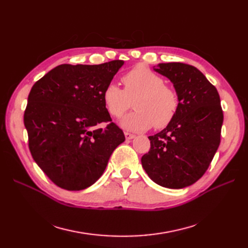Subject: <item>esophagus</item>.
<instances>
[{"label":"esophagus","instance_id":"esophagus-1","mask_svg":"<svg viewBox=\"0 0 248 248\" xmlns=\"http://www.w3.org/2000/svg\"><path fill=\"white\" fill-rule=\"evenodd\" d=\"M124 134H125L126 140H132V139L136 138V136H134L133 133H130V132H128V131H125Z\"/></svg>","mask_w":248,"mask_h":248}]
</instances>
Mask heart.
Here are the masks:
<instances>
[{
	"label": "heart",
	"instance_id": "heart-1",
	"mask_svg": "<svg viewBox=\"0 0 248 248\" xmlns=\"http://www.w3.org/2000/svg\"><path fill=\"white\" fill-rule=\"evenodd\" d=\"M124 89L109 82L103 91V101L109 114L122 117L132 107L136 111L122 119L121 125L129 130H144L150 127L161 129L175 119L180 108L177 90L164 84L159 74L137 66L122 77Z\"/></svg>",
	"mask_w": 248,
	"mask_h": 248
}]
</instances>
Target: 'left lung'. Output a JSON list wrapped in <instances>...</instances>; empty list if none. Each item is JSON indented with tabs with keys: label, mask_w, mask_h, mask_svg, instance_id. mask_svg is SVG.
<instances>
[{
	"label": "left lung",
	"mask_w": 248,
	"mask_h": 248,
	"mask_svg": "<svg viewBox=\"0 0 248 248\" xmlns=\"http://www.w3.org/2000/svg\"><path fill=\"white\" fill-rule=\"evenodd\" d=\"M154 70L174 84L180 108L170 125L149 137L151 148L141 164L158 185L184 188L202 177L219 147L223 122L219 94L191 65L161 63Z\"/></svg>",
	"instance_id": "left-lung-1"
}]
</instances>
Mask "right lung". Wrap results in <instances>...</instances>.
<instances>
[{
	"label": "right lung",
	"mask_w": 248,
	"mask_h": 248,
	"mask_svg": "<svg viewBox=\"0 0 248 248\" xmlns=\"http://www.w3.org/2000/svg\"><path fill=\"white\" fill-rule=\"evenodd\" d=\"M122 60L99 65L62 64L37 80L28 97L24 123L35 162L57 186L81 190L106 170L125 140L111 122L103 91ZM108 123L106 129L96 125Z\"/></svg>",
	"instance_id": "1"
}]
</instances>
